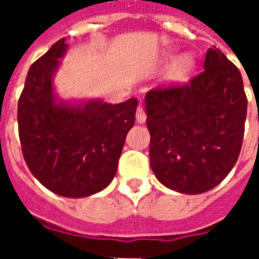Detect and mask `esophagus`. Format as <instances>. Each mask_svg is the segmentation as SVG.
<instances>
[{
  "label": "esophagus",
  "instance_id": "34e87169",
  "mask_svg": "<svg viewBox=\"0 0 259 259\" xmlns=\"http://www.w3.org/2000/svg\"><path fill=\"white\" fill-rule=\"evenodd\" d=\"M147 119V113L144 111V108L139 107L137 108V112H136V120H137V123H144Z\"/></svg>",
  "mask_w": 259,
  "mask_h": 259
}]
</instances>
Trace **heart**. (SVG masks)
I'll list each match as a JSON object with an SVG mask.
<instances>
[{
	"instance_id": "obj_1",
	"label": "heart",
	"mask_w": 259,
	"mask_h": 259,
	"mask_svg": "<svg viewBox=\"0 0 259 259\" xmlns=\"http://www.w3.org/2000/svg\"><path fill=\"white\" fill-rule=\"evenodd\" d=\"M193 68H194V58L191 55L189 54L179 55L170 62L166 72L163 74V80L169 85L180 84L189 79Z\"/></svg>"
}]
</instances>
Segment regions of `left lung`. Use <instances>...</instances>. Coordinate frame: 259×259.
Returning <instances> with one entry per match:
<instances>
[{"mask_svg":"<svg viewBox=\"0 0 259 259\" xmlns=\"http://www.w3.org/2000/svg\"><path fill=\"white\" fill-rule=\"evenodd\" d=\"M144 102L150 162L163 186L201 194L228 176L243 144L247 97L221 50L206 51L204 70L187 84L152 89Z\"/></svg>","mask_w":259,"mask_h":259,"instance_id":"obj_1","label":"left lung"}]
</instances>
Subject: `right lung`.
I'll use <instances>...</instances> for the list:
<instances>
[{
    "mask_svg": "<svg viewBox=\"0 0 259 259\" xmlns=\"http://www.w3.org/2000/svg\"><path fill=\"white\" fill-rule=\"evenodd\" d=\"M66 51L61 38L30 66L18 102V126L33 176L55 194L80 198L112 182L139 101L58 100L53 77Z\"/></svg>",
    "mask_w": 259,
    "mask_h": 259,
    "instance_id": "1",
    "label": "right lung"
}]
</instances>
